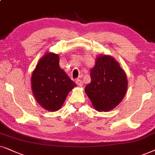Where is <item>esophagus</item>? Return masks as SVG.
<instances>
[{"label": "esophagus", "instance_id": "esophagus-1", "mask_svg": "<svg viewBox=\"0 0 155 155\" xmlns=\"http://www.w3.org/2000/svg\"><path fill=\"white\" fill-rule=\"evenodd\" d=\"M76 84H77L78 86H83V85H84L83 81H82L81 80L79 79H78L76 80Z\"/></svg>", "mask_w": 155, "mask_h": 155}]
</instances>
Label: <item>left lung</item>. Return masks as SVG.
Segmentation results:
<instances>
[{"label": "left lung", "mask_w": 155, "mask_h": 155, "mask_svg": "<svg viewBox=\"0 0 155 155\" xmlns=\"http://www.w3.org/2000/svg\"><path fill=\"white\" fill-rule=\"evenodd\" d=\"M91 79L85 92L97 110L107 112L112 110L126 94V74L110 56L97 57L96 64L91 70Z\"/></svg>", "instance_id": "obj_1"}]
</instances>
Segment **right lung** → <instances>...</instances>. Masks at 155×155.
Instances as JSON below:
<instances>
[{
	"label": "right lung",
	"instance_id": "1",
	"mask_svg": "<svg viewBox=\"0 0 155 155\" xmlns=\"http://www.w3.org/2000/svg\"><path fill=\"white\" fill-rule=\"evenodd\" d=\"M59 56L48 53L39 61L31 79L33 94L38 104L49 111L61 108L76 84L59 67Z\"/></svg>",
	"mask_w": 155,
	"mask_h": 155
}]
</instances>
